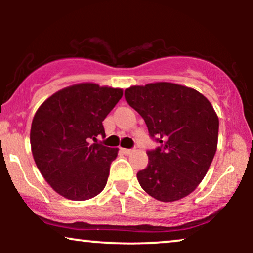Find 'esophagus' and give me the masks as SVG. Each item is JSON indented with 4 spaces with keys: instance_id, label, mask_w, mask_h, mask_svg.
Masks as SVG:
<instances>
[{
    "instance_id": "34e87169",
    "label": "esophagus",
    "mask_w": 253,
    "mask_h": 253,
    "mask_svg": "<svg viewBox=\"0 0 253 253\" xmlns=\"http://www.w3.org/2000/svg\"><path fill=\"white\" fill-rule=\"evenodd\" d=\"M121 151H123V153H125V155H130L133 152V150L130 149H121Z\"/></svg>"
}]
</instances>
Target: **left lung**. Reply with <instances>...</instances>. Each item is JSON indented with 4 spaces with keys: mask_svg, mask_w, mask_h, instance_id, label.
Listing matches in <instances>:
<instances>
[{
    "mask_svg": "<svg viewBox=\"0 0 253 253\" xmlns=\"http://www.w3.org/2000/svg\"><path fill=\"white\" fill-rule=\"evenodd\" d=\"M125 98L161 143L147 151L149 164L136 173L139 184L162 202L188 196L216 152L219 118L213 106L197 90L169 82L133 85L125 90Z\"/></svg>",
    "mask_w": 253,
    "mask_h": 253,
    "instance_id": "obj_1",
    "label": "left lung"
}]
</instances>
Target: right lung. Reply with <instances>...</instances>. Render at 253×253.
Here are the masks:
<instances>
[{
    "instance_id": "obj_1",
    "label": "right lung",
    "mask_w": 253,
    "mask_h": 253,
    "mask_svg": "<svg viewBox=\"0 0 253 253\" xmlns=\"http://www.w3.org/2000/svg\"><path fill=\"white\" fill-rule=\"evenodd\" d=\"M123 89L80 83L54 92L37 110L31 127L34 162L59 195L84 201L104 189L119 149L97 144L102 121ZM95 141L92 143V140Z\"/></svg>"
}]
</instances>
